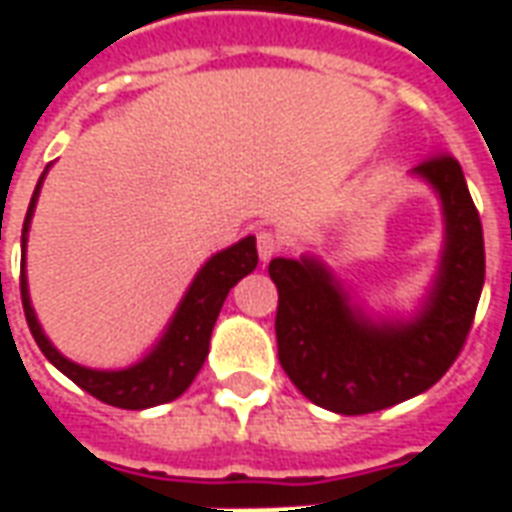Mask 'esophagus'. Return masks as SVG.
<instances>
[{
	"instance_id": "obj_1",
	"label": "esophagus",
	"mask_w": 512,
	"mask_h": 512,
	"mask_svg": "<svg viewBox=\"0 0 512 512\" xmlns=\"http://www.w3.org/2000/svg\"><path fill=\"white\" fill-rule=\"evenodd\" d=\"M277 252H279L277 235L271 233V230H260V233H257V255H260V260L268 263V260L277 255Z\"/></svg>"
}]
</instances>
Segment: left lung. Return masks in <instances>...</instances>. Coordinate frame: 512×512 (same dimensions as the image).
Returning a JSON list of instances; mask_svg holds the SVG:
<instances>
[{"instance_id":"left-lung-1","label":"left lung","mask_w":512,"mask_h":512,"mask_svg":"<svg viewBox=\"0 0 512 512\" xmlns=\"http://www.w3.org/2000/svg\"><path fill=\"white\" fill-rule=\"evenodd\" d=\"M414 175L444 211V249L428 299L411 321H370L318 257H274L279 365L301 395L334 414H370L422 395L461 354L483 293L480 213L461 164L425 158Z\"/></svg>"}]
</instances>
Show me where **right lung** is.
<instances>
[{
    "label": "right lung",
    "instance_id": "1",
    "mask_svg": "<svg viewBox=\"0 0 512 512\" xmlns=\"http://www.w3.org/2000/svg\"><path fill=\"white\" fill-rule=\"evenodd\" d=\"M46 169H43L38 186H35L32 200H29L27 219H24V230H21V301H24V315H27L29 332L35 337V343H38L43 356L60 373H65L73 384L82 386L84 392H90V395L104 400L109 406L139 411V408L161 406V403L175 400V397H180L189 389L194 376L200 373L202 362L208 356V345H211L213 323L219 318V310H222L230 288L238 285V279H244L246 274L255 271V235H246V238H241L230 249L216 252L197 271V277H194V282L186 290V296L178 304V310L172 315L164 337L153 345V351L142 362L126 367V370L82 367L71 362V359H65L49 343V337L40 329L38 315L32 310V301H29L27 271H24V263H27V233L29 224H32V213H35L40 186H43V178H46Z\"/></svg>",
    "mask_w": 512,
    "mask_h": 512
}]
</instances>
